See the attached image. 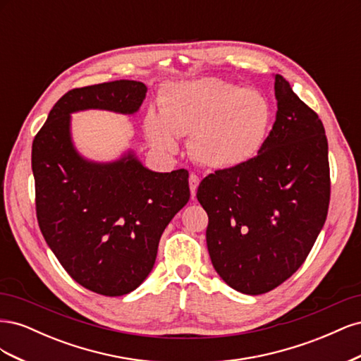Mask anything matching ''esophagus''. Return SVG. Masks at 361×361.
<instances>
[{
    "label": "esophagus",
    "mask_w": 361,
    "mask_h": 361,
    "mask_svg": "<svg viewBox=\"0 0 361 361\" xmlns=\"http://www.w3.org/2000/svg\"><path fill=\"white\" fill-rule=\"evenodd\" d=\"M188 182H190V191H191V197L194 199V197H195V192H197V187H199V183H200V178H199L197 174H195V173H190Z\"/></svg>",
    "instance_id": "obj_1"
}]
</instances>
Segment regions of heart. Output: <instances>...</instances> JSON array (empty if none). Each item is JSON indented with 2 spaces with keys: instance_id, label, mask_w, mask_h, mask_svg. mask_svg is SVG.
I'll return each mask as SVG.
<instances>
[{
  "instance_id": "heart-1",
  "label": "heart",
  "mask_w": 361,
  "mask_h": 361,
  "mask_svg": "<svg viewBox=\"0 0 361 361\" xmlns=\"http://www.w3.org/2000/svg\"><path fill=\"white\" fill-rule=\"evenodd\" d=\"M159 113L146 117L150 145L174 152L178 137L191 135V155L211 169H232L253 158L271 120L269 102L259 90L215 76L171 85L159 97Z\"/></svg>"
}]
</instances>
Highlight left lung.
Returning <instances> with one entry per match:
<instances>
[{
  "label": "left lung",
  "mask_w": 361,
  "mask_h": 361,
  "mask_svg": "<svg viewBox=\"0 0 361 361\" xmlns=\"http://www.w3.org/2000/svg\"><path fill=\"white\" fill-rule=\"evenodd\" d=\"M277 113L257 155L200 182L209 218L207 251L228 286L260 295L286 281L309 256L326 220L330 164L325 129L281 75Z\"/></svg>",
  "instance_id": "8db88e82"
}]
</instances>
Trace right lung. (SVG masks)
<instances>
[{
	"label": "right lung",
	"mask_w": 361,
	"mask_h": 361,
	"mask_svg": "<svg viewBox=\"0 0 361 361\" xmlns=\"http://www.w3.org/2000/svg\"><path fill=\"white\" fill-rule=\"evenodd\" d=\"M146 93L130 80L72 89L32 141L40 232L76 283L106 297L133 292L149 276L164 228L190 200L188 171H150L133 154L110 164L85 161L72 145L71 113L134 114Z\"/></svg>",
	"instance_id": "1"
}]
</instances>
